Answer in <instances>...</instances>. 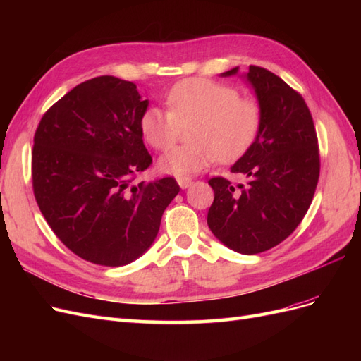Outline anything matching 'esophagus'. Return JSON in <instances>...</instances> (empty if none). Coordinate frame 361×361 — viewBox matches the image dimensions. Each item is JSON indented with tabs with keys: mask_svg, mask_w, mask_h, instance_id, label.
I'll return each instance as SVG.
<instances>
[{
	"mask_svg": "<svg viewBox=\"0 0 361 361\" xmlns=\"http://www.w3.org/2000/svg\"><path fill=\"white\" fill-rule=\"evenodd\" d=\"M178 183H179V187L180 188H188V187H191V183H192V180L190 179V178H178Z\"/></svg>",
	"mask_w": 361,
	"mask_h": 361,
	"instance_id": "34e87169",
	"label": "esophagus"
}]
</instances>
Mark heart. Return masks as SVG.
Instances as JSON below:
<instances>
[{
  "instance_id": "b5f03b06",
  "label": "heart",
  "mask_w": 361,
  "mask_h": 361,
  "mask_svg": "<svg viewBox=\"0 0 361 361\" xmlns=\"http://www.w3.org/2000/svg\"><path fill=\"white\" fill-rule=\"evenodd\" d=\"M166 102L169 110L146 108L140 130L150 147L167 150L176 143L182 128L193 125L192 143L174 147L159 159V170L178 178L199 173L216 159L241 158L260 133V104L241 96L233 85L206 78L183 80L171 87Z\"/></svg>"
}]
</instances>
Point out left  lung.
I'll use <instances>...</instances> for the list:
<instances>
[{
	"instance_id": "1",
	"label": "left lung",
	"mask_w": 361,
	"mask_h": 361,
	"mask_svg": "<svg viewBox=\"0 0 361 361\" xmlns=\"http://www.w3.org/2000/svg\"><path fill=\"white\" fill-rule=\"evenodd\" d=\"M238 68L223 75H235ZM248 82L262 106L260 133L231 169L243 174L238 187L209 179L214 203L207 226L220 241L243 255L279 245L298 227L313 200L321 159L313 118L302 96L280 76L250 66Z\"/></svg>"
}]
</instances>
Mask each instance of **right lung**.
Returning <instances> with one entry per match:
<instances>
[{
    "instance_id": "right-lung-1",
    "label": "right lung",
    "mask_w": 361,
    "mask_h": 361,
    "mask_svg": "<svg viewBox=\"0 0 361 361\" xmlns=\"http://www.w3.org/2000/svg\"><path fill=\"white\" fill-rule=\"evenodd\" d=\"M137 85L104 75L43 114L31 154L32 191L60 241L84 260L122 267L155 241L179 192L176 179H135L152 164L140 130Z\"/></svg>"
}]
</instances>
